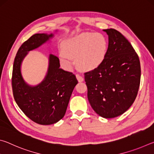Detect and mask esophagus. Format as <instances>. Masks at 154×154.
I'll return each mask as SVG.
<instances>
[{"instance_id":"1","label":"esophagus","mask_w":154,"mask_h":154,"mask_svg":"<svg viewBox=\"0 0 154 154\" xmlns=\"http://www.w3.org/2000/svg\"><path fill=\"white\" fill-rule=\"evenodd\" d=\"M76 77H77V79L78 80V82H82L83 81V78L81 76V75L77 74L76 75Z\"/></svg>"}]
</instances>
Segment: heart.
Returning <instances> with one entry per match:
<instances>
[{
	"mask_svg": "<svg viewBox=\"0 0 154 154\" xmlns=\"http://www.w3.org/2000/svg\"><path fill=\"white\" fill-rule=\"evenodd\" d=\"M107 49V41L102 34L82 32L64 41V53L60 54V59L62 64L70 68L73 64L71 58H77L81 69L92 71L103 63Z\"/></svg>",
	"mask_w": 154,
	"mask_h": 154,
	"instance_id": "1",
	"label": "heart"
}]
</instances>
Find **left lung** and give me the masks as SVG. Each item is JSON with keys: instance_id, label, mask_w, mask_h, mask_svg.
I'll list each match as a JSON object with an SVG mask.
<instances>
[{"instance_id": "obj_1", "label": "left lung", "mask_w": 154, "mask_h": 154, "mask_svg": "<svg viewBox=\"0 0 154 154\" xmlns=\"http://www.w3.org/2000/svg\"><path fill=\"white\" fill-rule=\"evenodd\" d=\"M109 45L103 63L85 73L88 98L96 113L104 118L123 114L133 104L139 90L140 65L130 43L119 31L103 30Z\"/></svg>"}]
</instances>
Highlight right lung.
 Returning a JSON list of instances; mask_svg holds the SVG:
<instances>
[{
    "label": "right lung",
    "instance_id": "1",
    "mask_svg": "<svg viewBox=\"0 0 154 154\" xmlns=\"http://www.w3.org/2000/svg\"><path fill=\"white\" fill-rule=\"evenodd\" d=\"M54 36L52 33L32 35L18 49L13 67L12 87L15 102L28 118L41 125L55 124L63 118L78 83L74 74L60 68L59 58L53 54L49 55L48 71L41 83L30 85L23 77L21 67L28 52L49 42Z\"/></svg>",
    "mask_w": 154,
    "mask_h": 154
}]
</instances>
